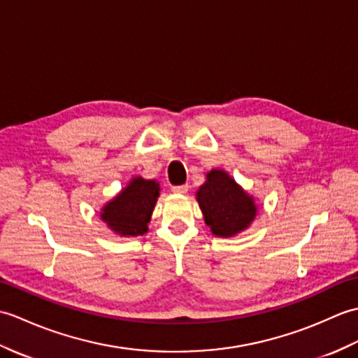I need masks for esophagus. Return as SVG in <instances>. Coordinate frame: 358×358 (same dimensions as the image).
I'll return each instance as SVG.
<instances>
[{"label":"esophagus","mask_w":358,"mask_h":358,"mask_svg":"<svg viewBox=\"0 0 358 358\" xmlns=\"http://www.w3.org/2000/svg\"><path fill=\"white\" fill-rule=\"evenodd\" d=\"M188 184H182V185H174V187H171V189H173V193H178V194H184V193H187L188 192Z\"/></svg>","instance_id":"obj_1"}]
</instances>
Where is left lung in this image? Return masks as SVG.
<instances>
[{"instance_id":"8db88e82","label":"left lung","mask_w":358,"mask_h":358,"mask_svg":"<svg viewBox=\"0 0 358 358\" xmlns=\"http://www.w3.org/2000/svg\"><path fill=\"white\" fill-rule=\"evenodd\" d=\"M205 224L213 234L231 237L248 228L256 216V205L236 182L222 170H211L197 192Z\"/></svg>"}]
</instances>
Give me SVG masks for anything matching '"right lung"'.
Returning a JSON list of instances; mask_svg holds the SVG:
<instances>
[{
  "label": "right lung",
  "mask_w": 358,
  "mask_h": 358,
  "mask_svg": "<svg viewBox=\"0 0 358 358\" xmlns=\"http://www.w3.org/2000/svg\"><path fill=\"white\" fill-rule=\"evenodd\" d=\"M157 196V182L134 178L129 187L102 208L101 217L117 234L142 236L148 229Z\"/></svg>",
  "instance_id": "1"
}]
</instances>
